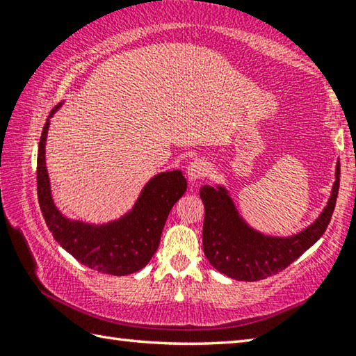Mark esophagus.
Returning a JSON list of instances; mask_svg holds the SVG:
<instances>
[{
    "instance_id": "esophagus-1",
    "label": "esophagus",
    "mask_w": 356,
    "mask_h": 356,
    "mask_svg": "<svg viewBox=\"0 0 356 356\" xmlns=\"http://www.w3.org/2000/svg\"><path fill=\"white\" fill-rule=\"evenodd\" d=\"M209 170H210V166L206 160L196 159L191 161L188 168H186V174H188L190 180H200V179H204L207 176Z\"/></svg>"
}]
</instances>
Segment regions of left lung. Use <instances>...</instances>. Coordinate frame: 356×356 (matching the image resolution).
<instances>
[{
	"instance_id": "8db88e82",
	"label": "left lung",
	"mask_w": 356,
	"mask_h": 356,
	"mask_svg": "<svg viewBox=\"0 0 356 356\" xmlns=\"http://www.w3.org/2000/svg\"><path fill=\"white\" fill-rule=\"evenodd\" d=\"M339 176L341 166L337 163L327 207L305 231L286 238L262 236L251 229L240 218L226 188L202 185L200 196L206 209L202 227L204 254L218 272L238 281H259L281 272L327 231L339 193Z\"/></svg>"
}]
</instances>
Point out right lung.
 Masks as SVG:
<instances>
[{
  "label": "right lung",
  "mask_w": 356,
  "mask_h": 356,
  "mask_svg": "<svg viewBox=\"0 0 356 356\" xmlns=\"http://www.w3.org/2000/svg\"><path fill=\"white\" fill-rule=\"evenodd\" d=\"M59 108H53L50 116ZM48 120L42 130L38 152V197L45 222L56 242L78 262L95 272L124 276L135 273L152 259L168 215L184 193L186 180L182 171L156 174L144 186L131 212L108 225L94 226L70 221L59 213L50 193L45 168V140Z\"/></svg>",
  "instance_id": "obj_1"
}]
</instances>
